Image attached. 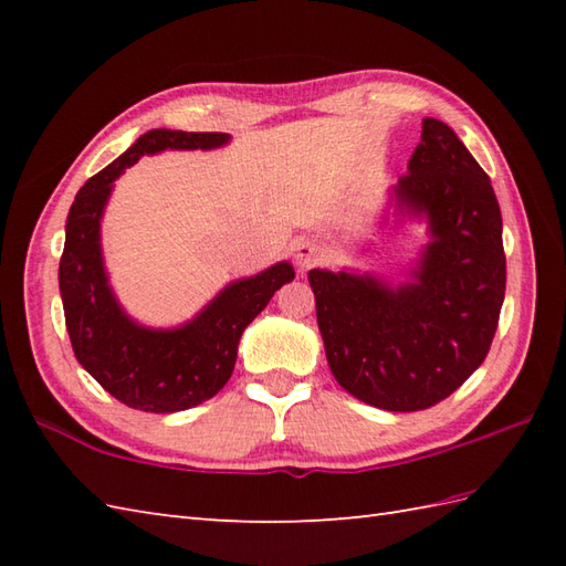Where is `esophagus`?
Returning <instances> with one entry per match:
<instances>
[{
    "label": "esophagus",
    "instance_id": "esophagus-1",
    "mask_svg": "<svg viewBox=\"0 0 566 566\" xmlns=\"http://www.w3.org/2000/svg\"><path fill=\"white\" fill-rule=\"evenodd\" d=\"M294 260L302 270L314 268V264H318L321 260V245L314 243V240H298L294 245Z\"/></svg>",
    "mask_w": 566,
    "mask_h": 566
}]
</instances>
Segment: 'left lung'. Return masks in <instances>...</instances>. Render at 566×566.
<instances>
[{
    "mask_svg": "<svg viewBox=\"0 0 566 566\" xmlns=\"http://www.w3.org/2000/svg\"><path fill=\"white\" fill-rule=\"evenodd\" d=\"M387 211L426 221L428 243L391 284L371 272L311 270L333 377L384 411H423L484 363L506 294L503 221L489 175L454 130L423 118Z\"/></svg>",
    "mask_w": 566,
    "mask_h": 566,
    "instance_id": "obj_1",
    "label": "left lung"
}]
</instances>
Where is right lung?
Wrapping results in <instances>:
<instances>
[{"label":"right lung","instance_id":"obj_1","mask_svg":"<svg viewBox=\"0 0 566 566\" xmlns=\"http://www.w3.org/2000/svg\"><path fill=\"white\" fill-rule=\"evenodd\" d=\"M226 143L228 134L153 128L87 179L67 213L57 282L72 350L114 399L138 411H187L219 394L233 375L240 335L274 292L294 280L292 264L276 262L226 284L195 318L175 328L143 326L118 304L102 252V216L114 182L143 155L213 150Z\"/></svg>","mask_w":566,"mask_h":566}]
</instances>
